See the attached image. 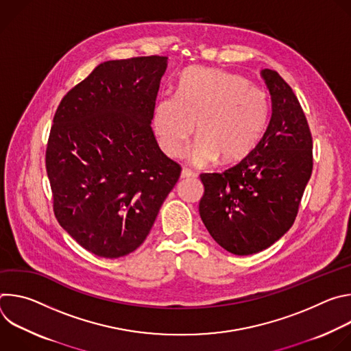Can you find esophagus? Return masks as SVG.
<instances>
[{
    "mask_svg": "<svg viewBox=\"0 0 351 351\" xmlns=\"http://www.w3.org/2000/svg\"><path fill=\"white\" fill-rule=\"evenodd\" d=\"M194 176H195V173H194L193 171H190V169H187V168H183V169H182V178H183V179L194 178Z\"/></svg>",
    "mask_w": 351,
    "mask_h": 351,
    "instance_id": "1",
    "label": "esophagus"
}]
</instances>
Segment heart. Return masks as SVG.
Masks as SVG:
<instances>
[{
	"label": "heart",
	"mask_w": 351,
	"mask_h": 351,
	"mask_svg": "<svg viewBox=\"0 0 351 351\" xmlns=\"http://www.w3.org/2000/svg\"><path fill=\"white\" fill-rule=\"evenodd\" d=\"M269 114L271 98L265 88L239 73L195 66L182 73L176 94L157 101L154 129L164 152L182 157L197 123L191 161L203 167L218 157L233 162L252 153Z\"/></svg>",
	"instance_id": "obj_1"
}]
</instances>
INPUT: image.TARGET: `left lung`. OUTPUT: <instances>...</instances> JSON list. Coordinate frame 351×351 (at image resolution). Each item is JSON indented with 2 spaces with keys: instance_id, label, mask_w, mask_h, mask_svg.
Returning a JSON list of instances; mask_svg holds the SVG:
<instances>
[{
  "instance_id": "obj_1",
  "label": "left lung",
  "mask_w": 351,
  "mask_h": 351,
  "mask_svg": "<svg viewBox=\"0 0 351 351\" xmlns=\"http://www.w3.org/2000/svg\"><path fill=\"white\" fill-rule=\"evenodd\" d=\"M272 115L248 156L222 173H202L199 217L213 239L236 256L272 245L293 225L313 172V136L295 94L264 69Z\"/></svg>"
}]
</instances>
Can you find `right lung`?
<instances>
[{
	"instance_id": "1",
	"label": "right lung",
	"mask_w": 351,
	"mask_h": 351,
	"mask_svg": "<svg viewBox=\"0 0 351 351\" xmlns=\"http://www.w3.org/2000/svg\"><path fill=\"white\" fill-rule=\"evenodd\" d=\"M168 57L99 64L54 115L45 168L60 225L87 252L130 254L180 176L152 129Z\"/></svg>"
}]
</instances>
